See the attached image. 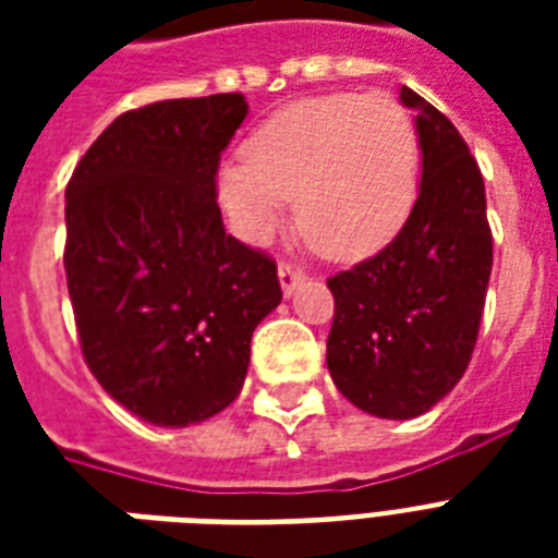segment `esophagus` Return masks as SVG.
Returning a JSON list of instances; mask_svg holds the SVG:
<instances>
[{
  "label": "esophagus",
  "instance_id": "34e87169",
  "mask_svg": "<svg viewBox=\"0 0 558 558\" xmlns=\"http://www.w3.org/2000/svg\"><path fill=\"white\" fill-rule=\"evenodd\" d=\"M278 278H280V287H283V295H292L301 283H304V271L292 266V263H280L278 266Z\"/></svg>",
  "mask_w": 558,
  "mask_h": 558
}]
</instances>
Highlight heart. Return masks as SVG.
<instances>
[{
	"label": "heart",
	"instance_id": "1",
	"mask_svg": "<svg viewBox=\"0 0 558 558\" xmlns=\"http://www.w3.org/2000/svg\"><path fill=\"white\" fill-rule=\"evenodd\" d=\"M420 135L385 92L322 95L280 107L219 170V199L252 240L295 199L304 243L330 260H362L393 240L414 205Z\"/></svg>",
	"mask_w": 558,
	"mask_h": 558
}]
</instances>
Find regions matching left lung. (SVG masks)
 Returning a JSON list of instances; mask_svg holds the SVG:
<instances>
[{
    "mask_svg": "<svg viewBox=\"0 0 558 558\" xmlns=\"http://www.w3.org/2000/svg\"><path fill=\"white\" fill-rule=\"evenodd\" d=\"M416 109L423 182L405 226L381 252L327 280L336 301L327 367L367 414L411 420L437 405L472 362L493 271L484 177L440 109Z\"/></svg>",
    "mask_w": 558,
    "mask_h": 558,
    "instance_id": "1",
    "label": "left lung"
}]
</instances>
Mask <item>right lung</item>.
I'll return each mask as SVG.
<instances>
[{"mask_svg": "<svg viewBox=\"0 0 558 558\" xmlns=\"http://www.w3.org/2000/svg\"><path fill=\"white\" fill-rule=\"evenodd\" d=\"M240 92L118 116L65 185V283L92 376L153 425L219 414L243 388L252 332L280 304L278 263L226 234L219 156Z\"/></svg>", "mask_w": 558, "mask_h": 558, "instance_id": "obj_1", "label": "right lung"}]
</instances>
